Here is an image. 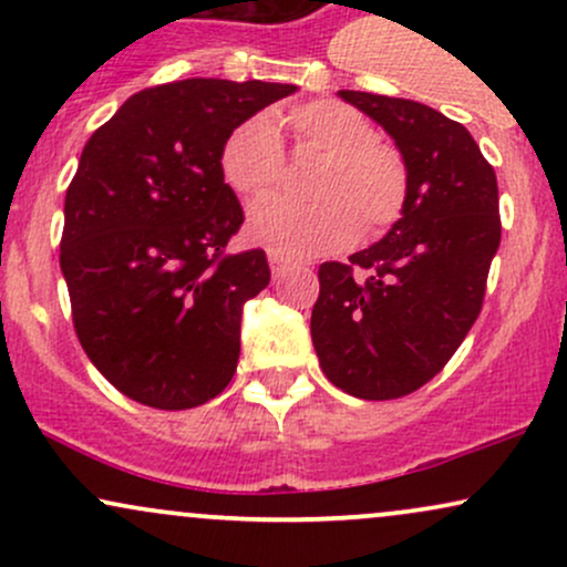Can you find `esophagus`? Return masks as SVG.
I'll return each instance as SVG.
<instances>
[{
  "instance_id": "34e87169",
  "label": "esophagus",
  "mask_w": 567,
  "mask_h": 567,
  "mask_svg": "<svg viewBox=\"0 0 567 567\" xmlns=\"http://www.w3.org/2000/svg\"><path fill=\"white\" fill-rule=\"evenodd\" d=\"M269 266H271V275L279 277L290 266V258L288 256H279V252H269Z\"/></svg>"
}]
</instances>
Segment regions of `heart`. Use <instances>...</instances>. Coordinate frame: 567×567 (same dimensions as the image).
<instances>
[{
	"label": "heart",
	"instance_id": "b5f03b06",
	"mask_svg": "<svg viewBox=\"0 0 567 567\" xmlns=\"http://www.w3.org/2000/svg\"><path fill=\"white\" fill-rule=\"evenodd\" d=\"M298 152L322 154L309 175L311 197H266L247 218V237L279 256H317L383 234L405 216L410 175L402 154L375 138L360 109L320 97L288 114ZM220 175L239 197H261L279 184L285 152L269 114H252L224 138Z\"/></svg>",
	"mask_w": 567,
	"mask_h": 567
}]
</instances>
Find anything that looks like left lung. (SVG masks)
<instances>
[{
  "mask_svg": "<svg viewBox=\"0 0 567 567\" xmlns=\"http://www.w3.org/2000/svg\"><path fill=\"white\" fill-rule=\"evenodd\" d=\"M338 95L392 135L410 197L381 243L320 266L311 341L338 389L396 400L447 365L483 311L501 243L498 184L470 130L437 109L357 90Z\"/></svg>",
  "mask_w": 567,
  "mask_h": 567,
  "instance_id": "obj_1",
  "label": "left lung"
}]
</instances>
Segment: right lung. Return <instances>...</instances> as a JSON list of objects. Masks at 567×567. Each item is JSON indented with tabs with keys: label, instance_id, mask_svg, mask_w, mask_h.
I'll list each match as a JSON object with an SVG mask.
<instances>
[{
	"label": "right lung",
	"instance_id": "add662e5",
	"mask_svg": "<svg viewBox=\"0 0 567 567\" xmlns=\"http://www.w3.org/2000/svg\"><path fill=\"white\" fill-rule=\"evenodd\" d=\"M296 84L181 80L130 95L84 143L66 188L61 269L71 320L103 379L141 405L186 410L229 386L247 298L269 285L218 154Z\"/></svg>",
	"mask_w": 567,
	"mask_h": 567
}]
</instances>
